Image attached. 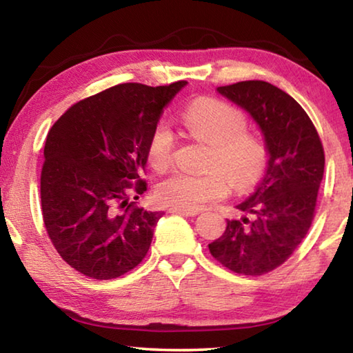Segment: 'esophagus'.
Wrapping results in <instances>:
<instances>
[{"label": "esophagus", "instance_id": "obj_1", "mask_svg": "<svg viewBox=\"0 0 353 353\" xmlns=\"http://www.w3.org/2000/svg\"><path fill=\"white\" fill-rule=\"evenodd\" d=\"M168 212L183 214V216H194V214H198V210H185V208H177V207H171Z\"/></svg>", "mask_w": 353, "mask_h": 353}]
</instances>
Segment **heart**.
Listing matches in <instances>:
<instances>
[{
	"label": "heart",
	"mask_w": 353,
	"mask_h": 353,
	"mask_svg": "<svg viewBox=\"0 0 353 353\" xmlns=\"http://www.w3.org/2000/svg\"><path fill=\"white\" fill-rule=\"evenodd\" d=\"M182 124L191 139L210 145L208 172H176L166 177L155 191L162 204L194 210L229 194L232 183L238 190H249L265 176L270 149L259 135L249 132L246 113L238 107L214 98L196 99L183 110ZM174 152V134L165 123H159L149 135V163L155 171L168 170Z\"/></svg>",
	"instance_id": "b5f03b06"
}]
</instances>
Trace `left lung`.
Listing matches in <instances>:
<instances>
[{"label":"left lung","mask_w":353,"mask_h":353,"mask_svg":"<svg viewBox=\"0 0 353 353\" xmlns=\"http://www.w3.org/2000/svg\"><path fill=\"white\" fill-rule=\"evenodd\" d=\"M218 92L252 115L265 135L270 163L255 193L238 205L249 216L227 221L208 249L232 272L263 276L283 265L312 227L324 148L307 112L272 83L241 81Z\"/></svg>","instance_id":"obj_1"}]
</instances>
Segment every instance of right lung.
<instances>
[{"mask_svg": "<svg viewBox=\"0 0 353 353\" xmlns=\"http://www.w3.org/2000/svg\"><path fill=\"white\" fill-rule=\"evenodd\" d=\"M185 83H119L71 105L48 132L43 224L62 260L83 276L117 279L146 256L163 212L130 198L146 191L149 135Z\"/></svg>", "mask_w": 353, "mask_h": 353, "instance_id": "right-lung-1", "label": "right lung"}]
</instances>
